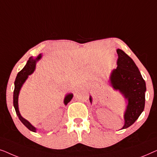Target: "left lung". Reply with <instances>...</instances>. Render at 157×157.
Returning a JSON list of instances; mask_svg holds the SVG:
<instances>
[{"mask_svg": "<svg viewBox=\"0 0 157 157\" xmlns=\"http://www.w3.org/2000/svg\"><path fill=\"white\" fill-rule=\"evenodd\" d=\"M117 52L118 66L111 73L110 81L111 86L128 100L123 129L132 126L144 111L146 83L134 61L121 49H117ZM89 99L91 102V97Z\"/></svg>", "mask_w": 157, "mask_h": 157, "instance_id": "left-lung-1", "label": "left lung"}]
</instances>
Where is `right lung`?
<instances>
[{
    "instance_id": "add662e5",
    "label": "right lung",
    "mask_w": 157,
    "mask_h": 157,
    "mask_svg": "<svg viewBox=\"0 0 157 157\" xmlns=\"http://www.w3.org/2000/svg\"><path fill=\"white\" fill-rule=\"evenodd\" d=\"M41 57V55H39L36 58V59H33V58H29V61H27L26 65L24 66V68H23L22 70L20 72H18V75H17L16 81H15V88L13 91V106L15 108V110H16V114L18 117V119H20V121L22 122V123L24 124V125L26 126V127L29 128L30 131H32V132H36V128L34 127L33 126H32L31 124L29 123V121H28L26 119H25L24 118L21 117L20 114V112H19L18 110V94L19 91H20V89L23 83L25 82V81L26 80L29 75H31L32 73L34 71L36 67V62L38 60H39ZM73 98V94H68L67 96L65 97V99H64V104L66 105L68 104V102L71 100Z\"/></svg>"
}]
</instances>
